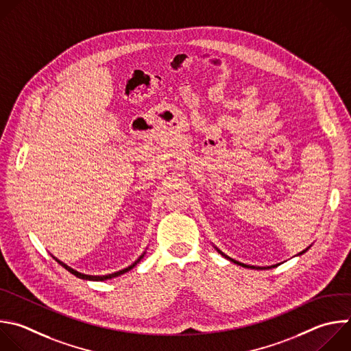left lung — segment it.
<instances>
[{"label": "left lung", "mask_w": 351, "mask_h": 351, "mask_svg": "<svg viewBox=\"0 0 351 351\" xmlns=\"http://www.w3.org/2000/svg\"><path fill=\"white\" fill-rule=\"evenodd\" d=\"M308 248H310V247H308ZM308 248H306V250H304V251H303V252H300V255H302V254H304V252H306V251H307V250H308ZM217 251H219V250H217ZM219 252H220V251H219ZM220 254H221V252H220ZM221 255H223V256H224V258H227V259H228V261H231V262H234V263H237V265H240V266H243V267H248V269H261V267H255V266H248V265H244V263H240V262H237V261H234V259H230V258H228V256H226V255H224V254H221ZM271 267H276V266H270V267H267V269H271ZM263 269H265V267H263Z\"/></svg>", "instance_id": "obj_1"}]
</instances>
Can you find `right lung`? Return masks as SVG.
Wrapping results in <instances>:
<instances>
[{"label":"right lung","instance_id":"add662e5","mask_svg":"<svg viewBox=\"0 0 351 351\" xmlns=\"http://www.w3.org/2000/svg\"><path fill=\"white\" fill-rule=\"evenodd\" d=\"M143 258V255L134 263V265H131L130 267H127V269H124V270H120V271H117V273H112V274H107V276H86V274H82V273H78V271H75V270H73L71 267H69L67 265H64L63 262H60V261H58L56 258H53L59 265H62L66 270H69L71 274H74L75 277H78V278H82V280H90V281H104V280H110V278H114V277H119V276H121V274H124V273H127V271H130L131 269H134L139 262H141V259Z\"/></svg>","mask_w":351,"mask_h":351}]
</instances>
